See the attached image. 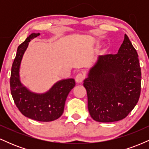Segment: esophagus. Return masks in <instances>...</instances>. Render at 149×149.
I'll return each instance as SVG.
<instances>
[{
	"label": "esophagus",
	"instance_id": "obj_1",
	"mask_svg": "<svg viewBox=\"0 0 149 149\" xmlns=\"http://www.w3.org/2000/svg\"><path fill=\"white\" fill-rule=\"evenodd\" d=\"M85 79V74L83 73H79L76 75V81L77 83H81Z\"/></svg>",
	"mask_w": 149,
	"mask_h": 149
}]
</instances>
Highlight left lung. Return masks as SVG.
Returning a JSON list of instances; mask_svg holds the SVG:
<instances>
[{"label":"left lung","mask_w":149,"mask_h":149,"mask_svg":"<svg viewBox=\"0 0 149 149\" xmlns=\"http://www.w3.org/2000/svg\"><path fill=\"white\" fill-rule=\"evenodd\" d=\"M141 80L137 52L125 34L117 54L99 56L84 80L92 118L102 123L125 118L139 101Z\"/></svg>","instance_id":"obj_1"}]
</instances>
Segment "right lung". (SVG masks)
Instances as JSON below:
<instances>
[{
    "label": "right lung",
    "mask_w": 149,
    "mask_h": 149,
    "mask_svg": "<svg viewBox=\"0 0 149 149\" xmlns=\"http://www.w3.org/2000/svg\"><path fill=\"white\" fill-rule=\"evenodd\" d=\"M40 33H33L19 45L11 69L10 90L19 111L26 117L41 122H49L59 118L64 112L68 95L76 85L73 78L57 82L47 92L34 93L28 90L20 81L19 68L29 42Z\"/></svg>",
    "instance_id": "add662e5"
}]
</instances>
